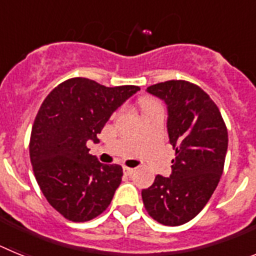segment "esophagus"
<instances>
[{"mask_svg":"<svg viewBox=\"0 0 256 256\" xmlns=\"http://www.w3.org/2000/svg\"><path fill=\"white\" fill-rule=\"evenodd\" d=\"M123 172L126 176H132L133 172H134V169L133 168H128V166H123Z\"/></svg>","mask_w":256,"mask_h":256,"instance_id":"1","label":"esophagus"}]
</instances>
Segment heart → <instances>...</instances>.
Returning a JSON list of instances; mask_svg holds the SVG:
<instances>
[{
  "mask_svg": "<svg viewBox=\"0 0 256 256\" xmlns=\"http://www.w3.org/2000/svg\"><path fill=\"white\" fill-rule=\"evenodd\" d=\"M152 105H156V102L154 100H151V98H144V100L141 101L142 108H150V106H152Z\"/></svg>",
  "mask_w": 256,
  "mask_h": 256,
  "instance_id": "1",
  "label": "heart"
}]
</instances>
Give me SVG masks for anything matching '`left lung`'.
<instances>
[{
  "label": "left lung",
  "mask_w": 256,
  "mask_h": 256,
  "mask_svg": "<svg viewBox=\"0 0 256 256\" xmlns=\"http://www.w3.org/2000/svg\"><path fill=\"white\" fill-rule=\"evenodd\" d=\"M168 108L169 142L176 150L169 177L142 190L148 216L164 226L195 218L216 191L224 168L228 132L218 106L198 86L166 80L148 87Z\"/></svg>",
  "instance_id": "obj_1"
}]
</instances>
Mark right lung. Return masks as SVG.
I'll return each mask as SVG.
<instances>
[{
  "mask_svg": "<svg viewBox=\"0 0 256 256\" xmlns=\"http://www.w3.org/2000/svg\"><path fill=\"white\" fill-rule=\"evenodd\" d=\"M137 91L79 76L60 83L40 105L29 142L32 166L44 198L68 220H91L112 202L123 169L98 162L87 141L98 142L112 112Z\"/></svg>",
  "mask_w": 256,
  "mask_h": 256,
  "instance_id": "add662e5",
  "label": "right lung"
}]
</instances>
